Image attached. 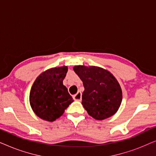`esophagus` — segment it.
I'll return each instance as SVG.
<instances>
[{"label":"esophagus","mask_w":156,"mask_h":156,"mask_svg":"<svg viewBox=\"0 0 156 156\" xmlns=\"http://www.w3.org/2000/svg\"><path fill=\"white\" fill-rule=\"evenodd\" d=\"M73 99L75 100V101H81V100H82V93H81L80 91H78L76 94H74L73 96Z\"/></svg>","instance_id":"obj_1"}]
</instances>
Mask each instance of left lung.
<instances>
[{"instance_id": "obj_1", "label": "left lung", "mask_w": 156, "mask_h": 156, "mask_svg": "<svg viewBox=\"0 0 156 156\" xmlns=\"http://www.w3.org/2000/svg\"><path fill=\"white\" fill-rule=\"evenodd\" d=\"M73 69L83 82L82 104L89 116L101 121L116 114L122 101V91L115 76L96 66L77 65Z\"/></svg>"}]
</instances>
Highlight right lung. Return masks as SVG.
<instances>
[{
    "label": "right lung",
    "mask_w": 156,
    "mask_h": 156,
    "mask_svg": "<svg viewBox=\"0 0 156 156\" xmlns=\"http://www.w3.org/2000/svg\"><path fill=\"white\" fill-rule=\"evenodd\" d=\"M67 71V66L51 68L40 74L34 82L30 92V104L39 118L54 121L73 102L63 85Z\"/></svg>",
    "instance_id": "obj_1"
}]
</instances>
